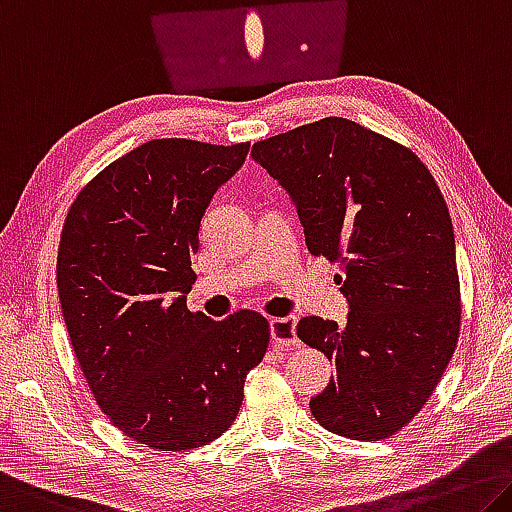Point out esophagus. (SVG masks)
<instances>
[{
	"instance_id": "1",
	"label": "esophagus",
	"mask_w": 512,
	"mask_h": 512,
	"mask_svg": "<svg viewBox=\"0 0 512 512\" xmlns=\"http://www.w3.org/2000/svg\"><path fill=\"white\" fill-rule=\"evenodd\" d=\"M269 326L275 348H280V351H294L296 346H300L296 337V316H278V319L269 321Z\"/></svg>"
}]
</instances>
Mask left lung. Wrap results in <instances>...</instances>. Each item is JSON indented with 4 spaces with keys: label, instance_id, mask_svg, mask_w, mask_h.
I'll return each mask as SVG.
<instances>
[{
    "label": "left lung",
    "instance_id": "1",
    "mask_svg": "<svg viewBox=\"0 0 512 512\" xmlns=\"http://www.w3.org/2000/svg\"><path fill=\"white\" fill-rule=\"evenodd\" d=\"M294 202L312 255L339 262L346 326L305 316L298 337L335 362L310 401L330 433L376 442L421 410L456 351L460 282L449 209L415 152L323 118L250 152Z\"/></svg>",
    "mask_w": 512,
    "mask_h": 512
}]
</instances>
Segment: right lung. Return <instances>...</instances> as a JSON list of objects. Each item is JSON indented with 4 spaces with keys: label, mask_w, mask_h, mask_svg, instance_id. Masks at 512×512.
<instances>
[{
    "label": "right lung",
    "mask_w": 512,
    "mask_h": 512,
    "mask_svg": "<svg viewBox=\"0 0 512 512\" xmlns=\"http://www.w3.org/2000/svg\"><path fill=\"white\" fill-rule=\"evenodd\" d=\"M248 150L148 141L88 182L63 223L56 287L77 362L113 426L152 449L221 437L269 348L262 314L186 307L200 221Z\"/></svg>",
    "instance_id": "right-lung-1"
}]
</instances>
